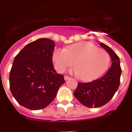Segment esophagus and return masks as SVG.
Here are the masks:
<instances>
[{"mask_svg": "<svg viewBox=\"0 0 132 132\" xmlns=\"http://www.w3.org/2000/svg\"><path fill=\"white\" fill-rule=\"evenodd\" d=\"M69 78H70L69 77L67 76V75H65V76H64V79H65V80H68V79H69Z\"/></svg>", "mask_w": 132, "mask_h": 132, "instance_id": "34e87169", "label": "esophagus"}]
</instances>
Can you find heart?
Returning a JSON list of instances; mask_svg holds the SVG:
<instances>
[{"mask_svg":"<svg viewBox=\"0 0 132 132\" xmlns=\"http://www.w3.org/2000/svg\"><path fill=\"white\" fill-rule=\"evenodd\" d=\"M52 59L55 69L63 73L73 62L74 73L80 80L88 81L100 77L106 71L110 62L109 53L98 48L94 44L81 42L57 49L53 52Z\"/></svg>","mask_w":132,"mask_h":132,"instance_id":"heart-1","label":"heart"}]
</instances>
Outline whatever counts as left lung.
<instances>
[{"label":"left lung","mask_w":132,"mask_h":132,"mask_svg":"<svg viewBox=\"0 0 132 132\" xmlns=\"http://www.w3.org/2000/svg\"><path fill=\"white\" fill-rule=\"evenodd\" d=\"M100 45L109 53L111 67L104 76L89 82H79L74 92L75 97L88 108H98L108 103L118 89L122 69L120 58L116 53L103 43Z\"/></svg>","instance_id":"8db88e82"}]
</instances>
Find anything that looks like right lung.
<instances>
[{"label": "right lung", "mask_w": 132, "mask_h": 132, "mask_svg": "<svg viewBox=\"0 0 132 132\" xmlns=\"http://www.w3.org/2000/svg\"><path fill=\"white\" fill-rule=\"evenodd\" d=\"M53 40L40 38L26 45L15 57L9 75L12 96L22 106L37 110L47 107L65 82L53 68Z\"/></svg>", "instance_id": "add662e5"}]
</instances>
